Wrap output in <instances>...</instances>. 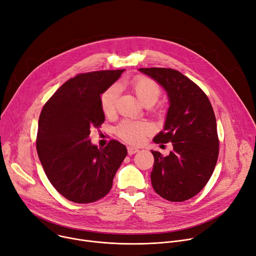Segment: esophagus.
Here are the masks:
<instances>
[{"instance_id":"esophagus-1","label":"esophagus","mask_w":256,"mask_h":256,"mask_svg":"<svg viewBox=\"0 0 256 256\" xmlns=\"http://www.w3.org/2000/svg\"><path fill=\"white\" fill-rule=\"evenodd\" d=\"M128 152L130 156H132V154H134V153L139 152V149L134 148V147H128Z\"/></svg>"}]
</instances>
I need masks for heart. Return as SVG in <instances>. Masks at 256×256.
<instances>
[{"label":"heart","mask_w":256,"mask_h":256,"mask_svg":"<svg viewBox=\"0 0 256 256\" xmlns=\"http://www.w3.org/2000/svg\"><path fill=\"white\" fill-rule=\"evenodd\" d=\"M132 88L143 104L153 103L158 100L162 88L158 82L147 77H137L132 82ZM119 96L118 85L114 84L107 88L100 96L102 110L106 115H111L116 109V103ZM116 134L119 138L130 144H140L145 136L153 132L152 126L147 122H134L124 119L116 128Z\"/></svg>","instance_id":"b5f03b06"}]
</instances>
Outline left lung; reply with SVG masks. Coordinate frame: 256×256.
<instances>
[{
  "label": "left lung",
  "instance_id": "obj_1",
  "mask_svg": "<svg viewBox=\"0 0 256 256\" xmlns=\"http://www.w3.org/2000/svg\"><path fill=\"white\" fill-rule=\"evenodd\" d=\"M166 90L170 107L164 130L153 142L173 143V151L164 156L152 151L153 190L171 202H183L198 194L215 168L219 140L212 105L198 85L179 71L168 68H141Z\"/></svg>",
  "mask_w": 256,
  "mask_h": 256
}]
</instances>
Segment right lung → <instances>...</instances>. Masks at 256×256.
<instances>
[{
  "instance_id": "right-lung-1",
  "label": "right lung",
  "mask_w": 256,
  "mask_h": 256,
  "mask_svg": "<svg viewBox=\"0 0 256 256\" xmlns=\"http://www.w3.org/2000/svg\"><path fill=\"white\" fill-rule=\"evenodd\" d=\"M124 71L78 74L64 82L41 111L38 156L50 183L71 202L88 204L104 198L128 156L126 147L116 140L100 149L90 140V128L105 122L100 94Z\"/></svg>"
}]
</instances>
